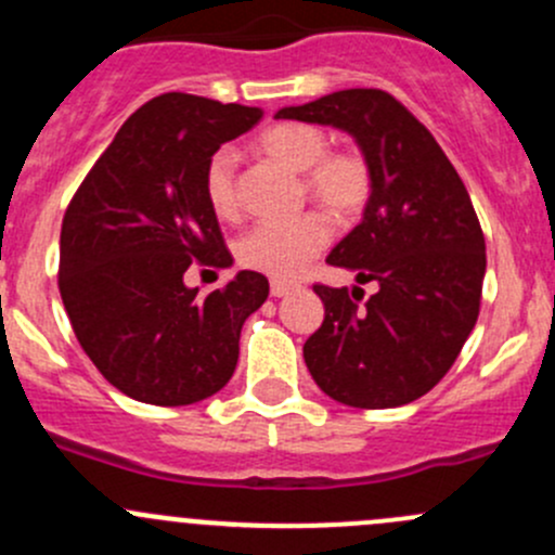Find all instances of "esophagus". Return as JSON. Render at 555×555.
Returning a JSON list of instances; mask_svg holds the SVG:
<instances>
[{"label":"esophagus","instance_id":"34e87169","mask_svg":"<svg viewBox=\"0 0 555 555\" xmlns=\"http://www.w3.org/2000/svg\"><path fill=\"white\" fill-rule=\"evenodd\" d=\"M293 284H289V282H279V279H273V282H271V295H273V298H284V295H289V293H293Z\"/></svg>","mask_w":555,"mask_h":555}]
</instances>
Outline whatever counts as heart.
<instances>
[{
	"instance_id": "b5f03b06",
	"label": "heart",
	"mask_w": 555,
	"mask_h": 555,
	"mask_svg": "<svg viewBox=\"0 0 555 555\" xmlns=\"http://www.w3.org/2000/svg\"><path fill=\"white\" fill-rule=\"evenodd\" d=\"M268 158L306 173V190L319 206L338 220L360 215L371 195V169L360 153H327V137L309 122H279L260 137ZM236 155L217 150L204 171V195L209 209L220 220L238 215L236 198ZM330 242V225L322 215H304L298 220L257 222L238 238V262L251 271L276 279H293L306 262L317 257Z\"/></svg>"
}]
</instances>
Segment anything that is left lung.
I'll list each match as a JSON object with an SVG mask.
<instances>
[{"label":"left lung","instance_id":"left-lung-1","mask_svg":"<svg viewBox=\"0 0 555 555\" xmlns=\"http://www.w3.org/2000/svg\"><path fill=\"white\" fill-rule=\"evenodd\" d=\"M279 120L349 133L371 169V195L327 262L354 271V287H322L324 322L304 344L319 389L351 408H397L449 373L478 322L486 242L467 188L433 133L395 96L349 88ZM379 289L357 307L360 283ZM357 298L354 301L353 298Z\"/></svg>","mask_w":555,"mask_h":555}]
</instances>
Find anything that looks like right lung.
<instances>
[{"label": "right lung", "mask_w": 555, "mask_h": 555, "mask_svg": "<svg viewBox=\"0 0 555 555\" xmlns=\"http://www.w3.org/2000/svg\"><path fill=\"white\" fill-rule=\"evenodd\" d=\"M260 106L164 93L133 112L72 198L61 225L59 289L99 373L131 400L193 405L217 395L238 362L268 279L238 271L201 295L184 271L231 268L204 171Z\"/></svg>", "instance_id": "obj_1"}]
</instances>
